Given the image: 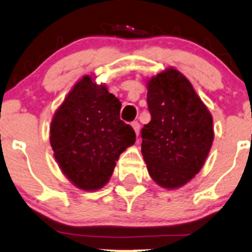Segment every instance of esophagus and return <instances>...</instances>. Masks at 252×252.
Instances as JSON below:
<instances>
[{
    "mask_svg": "<svg viewBox=\"0 0 252 252\" xmlns=\"http://www.w3.org/2000/svg\"><path fill=\"white\" fill-rule=\"evenodd\" d=\"M131 126L132 129L135 130V134L138 136V134H140V123H138L137 121H135V122L131 123Z\"/></svg>",
    "mask_w": 252,
    "mask_h": 252,
    "instance_id": "obj_1",
    "label": "esophagus"
}]
</instances>
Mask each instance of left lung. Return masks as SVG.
<instances>
[{
	"label": "left lung",
	"mask_w": 252,
	"mask_h": 252,
	"mask_svg": "<svg viewBox=\"0 0 252 252\" xmlns=\"http://www.w3.org/2000/svg\"><path fill=\"white\" fill-rule=\"evenodd\" d=\"M152 120L142 128V152L149 175L173 189L200 172L213 137V120L192 84L173 67L147 83Z\"/></svg>",
	"instance_id": "obj_1"
}]
</instances>
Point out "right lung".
<instances>
[{
    "label": "right lung",
    "mask_w": 252,
    "mask_h": 252,
    "mask_svg": "<svg viewBox=\"0 0 252 252\" xmlns=\"http://www.w3.org/2000/svg\"><path fill=\"white\" fill-rule=\"evenodd\" d=\"M121 106L105 85L84 76L54 114L50 130L54 158L78 189L105 186L120 155L135 143L134 129L120 118Z\"/></svg>",
    "instance_id": "1"
}]
</instances>
